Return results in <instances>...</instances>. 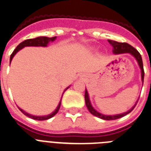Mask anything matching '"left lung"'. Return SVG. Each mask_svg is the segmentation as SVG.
Returning <instances> with one entry per match:
<instances>
[{
    "instance_id": "1",
    "label": "left lung",
    "mask_w": 151,
    "mask_h": 151,
    "mask_svg": "<svg viewBox=\"0 0 151 151\" xmlns=\"http://www.w3.org/2000/svg\"><path fill=\"white\" fill-rule=\"evenodd\" d=\"M108 42L111 44V46L113 47V53L114 54H131L133 57H134L135 59H136L138 65L140 67V71H141V81H142V83H144V67H143V61H142V58H141V55L140 54V53L137 51V50L135 49L134 47H133L131 45L127 44V43H119L117 41H115V40H108ZM84 98H85V104L86 106H87L88 111L92 114L94 116H97L101 119H103L105 121H112V120H116V119H119L122 117V116H125V115L128 114L129 113H130L131 111L134 110V108L136 106L137 103V101H136L135 104L133 106L130 110H128L127 111L124 113H122V114H114V115H105L101 114V113L98 112L97 111H96L94 108L93 107L92 104L91 103V101H90L89 97V93L87 92V90L85 89V94H84Z\"/></svg>"
}]
</instances>
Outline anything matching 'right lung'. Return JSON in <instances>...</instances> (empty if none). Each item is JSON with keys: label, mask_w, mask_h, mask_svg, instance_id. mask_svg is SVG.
Wrapping results in <instances>:
<instances>
[{"label": "right lung", "mask_w": 151, "mask_h": 151, "mask_svg": "<svg viewBox=\"0 0 151 151\" xmlns=\"http://www.w3.org/2000/svg\"><path fill=\"white\" fill-rule=\"evenodd\" d=\"M56 38H57V37H36V38L27 39V40H24L23 42H21V44H18V46L16 47V49H15V50L13 51V53L11 54V58H10V64H11V60H12V59H13V58L14 57L15 54H17L19 50H21V49H23V48L25 47H47V45L49 44V43L54 42V40H56ZM70 87V86L68 87L65 90H64V93L66 91H67V90L68 89V88H69ZM64 93H63V94H64ZM63 94H62V97H63ZM62 97H61V98H60V102H59V104H58L57 108L55 109V110H54V111H53L51 114H48V115H44V116H36V115H33V114H28V113L26 112L25 111H24L23 109L20 108L19 107H18V108H19V110H20V111H21L23 114H24L26 115V116H27L28 117H30V118L34 119V120H37V121H45V120H48V119H50V118H51V117H53V116H54V115L56 114L58 112L59 109H60V104H61Z\"/></svg>", "instance_id": "add662e5"}]
</instances>
